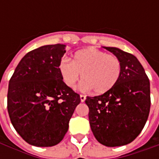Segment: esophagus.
I'll return each mask as SVG.
<instances>
[{"label":"esophagus","mask_w":159,"mask_h":159,"mask_svg":"<svg viewBox=\"0 0 159 159\" xmlns=\"http://www.w3.org/2000/svg\"><path fill=\"white\" fill-rule=\"evenodd\" d=\"M80 100H81V102H84L85 100H86V96L83 95V94H81V95H80Z\"/></svg>","instance_id":"1"}]
</instances>
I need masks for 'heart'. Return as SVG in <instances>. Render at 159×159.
Returning <instances> with one entry per match:
<instances>
[{
	"label": "heart",
	"instance_id": "heart-1",
	"mask_svg": "<svg viewBox=\"0 0 159 159\" xmlns=\"http://www.w3.org/2000/svg\"><path fill=\"white\" fill-rule=\"evenodd\" d=\"M63 81L74 89L81 78L83 89L91 90L97 94L110 91L119 81L122 65L114 54L96 48H86L74 53L73 60L63 58L59 65Z\"/></svg>",
	"mask_w": 159,
	"mask_h": 159
}]
</instances>
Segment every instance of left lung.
<instances>
[{"instance_id": "left-lung-1", "label": "left lung", "mask_w": 159, "mask_h": 159, "mask_svg": "<svg viewBox=\"0 0 159 159\" xmlns=\"http://www.w3.org/2000/svg\"><path fill=\"white\" fill-rule=\"evenodd\" d=\"M119 59V81L107 93L87 97L90 127L96 140L107 147H120L136 138L148 118L150 82L135 56L117 48L104 47Z\"/></svg>"}]
</instances>
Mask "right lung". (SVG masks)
Instances as JSON below:
<instances>
[{"label": "right lung", "mask_w": 159, "mask_h": 159, "mask_svg": "<svg viewBox=\"0 0 159 159\" xmlns=\"http://www.w3.org/2000/svg\"><path fill=\"white\" fill-rule=\"evenodd\" d=\"M66 45H46L23 57L9 81L7 111L12 126L35 147L59 144L80 96L63 82L59 65Z\"/></svg>", "instance_id": "right-lung-1"}]
</instances>
